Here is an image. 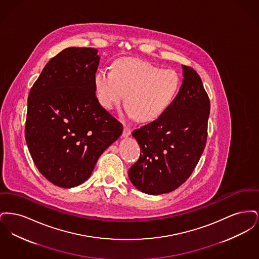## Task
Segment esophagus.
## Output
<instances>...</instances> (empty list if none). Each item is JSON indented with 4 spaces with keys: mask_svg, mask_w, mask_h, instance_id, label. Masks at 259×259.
I'll return each mask as SVG.
<instances>
[{
    "mask_svg": "<svg viewBox=\"0 0 259 259\" xmlns=\"http://www.w3.org/2000/svg\"><path fill=\"white\" fill-rule=\"evenodd\" d=\"M131 134V129L128 125L124 124L123 126V132H122V137H128V136Z\"/></svg>",
    "mask_w": 259,
    "mask_h": 259,
    "instance_id": "obj_1",
    "label": "esophagus"
}]
</instances>
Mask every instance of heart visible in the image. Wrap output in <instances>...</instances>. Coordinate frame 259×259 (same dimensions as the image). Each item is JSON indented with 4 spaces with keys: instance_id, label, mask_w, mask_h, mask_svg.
Wrapping results in <instances>:
<instances>
[{
    "instance_id": "heart-1",
    "label": "heart",
    "mask_w": 259,
    "mask_h": 259,
    "mask_svg": "<svg viewBox=\"0 0 259 259\" xmlns=\"http://www.w3.org/2000/svg\"><path fill=\"white\" fill-rule=\"evenodd\" d=\"M180 85V76L174 70L134 58H121L114 62L112 71L102 69L95 75L97 98L104 109L112 110L127 94V113L143 122L164 113Z\"/></svg>"
}]
</instances>
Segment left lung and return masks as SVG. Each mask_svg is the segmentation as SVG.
Here are the masks:
<instances>
[{
    "mask_svg": "<svg viewBox=\"0 0 259 259\" xmlns=\"http://www.w3.org/2000/svg\"><path fill=\"white\" fill-rule=\"evenodd\" d=\"M183 73L182 87L171 106L132 133L141 154L128 176L136 188L150 195L168 193L183 185L206 146L209 96L196 71L183 65Z\"/></svg>",
    "mask_w": 259,
    "mask_h": 259,
    "instance_id": "left-lung-1",
    "label": "left lung"
}]
</instances>
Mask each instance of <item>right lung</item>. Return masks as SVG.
<instances>
[{"instance_id":"right-lung-1","label":"right lung","mask_w":259,"mask_h":259,"mask_svg":"<svg viewBox=\"0 0 259 259\" xmlns=\"http://www.w3.org/2000/svg\"><path fill=\"white\" fill-rule=\"evenodd\" d=\"M97 52L62 50L46 65L28 96L29 151L39 172L63 188L83 184L101 154L122 134V124L96 97Z\"/></svg>"}]
</instances>
